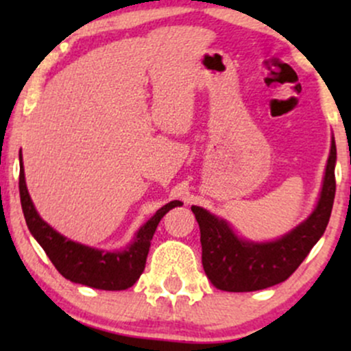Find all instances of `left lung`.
Instances as JSON below:
<instances>
[{
	"mask_svg": "<svg viewBox=\"0 0 351 351\" xmlns=\"http://www.w3.org/2000/svg\"><path fill=\"white\" fill-rule=\"evenodd\" d=\"M337 147L332 138L320 198L313 213L291 232L272 243H252L237 237L224 219L191 206L199 224L203 269L219 291H263L287 280L304 263L310 249L327 229L335 199Z\"/></svg>",
	"mask_w": 351,
	"mask_h": 351,
	"instance_id": "obj_1",
	"label": "left lung"
}]
</instances>
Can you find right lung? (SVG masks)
<instances>
[{
    "label": "right lung",
    "instance_id": "add662e5",
    "mask_svg": "<svg viewBox=\"0 0 351 351\" xmlns=\"http://www.w3.org/2000/svg\"><path fill=\"white\" fill-rule=\"evenodd\" d=\"M19 196H21L24 219L31 234L41 244L60 276L75 284L100 289V291H125L140 279L150 251V241L160 219L171 208L180 204V201H170L160 208L138 229L134 243L127 245L123 251L106 252L67 239L41 219L27 193L21 155H19Z\"/></svg>",
    "mask_w": 351,
    "mask_h": 351
}]
</instances>
